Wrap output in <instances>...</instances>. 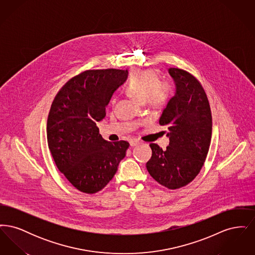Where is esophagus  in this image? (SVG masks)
<instances>
[{"label": "esophagus", "mask_w": 255, "mask_h": 255, "mask_svg": "<svg viewBox=\"0 0 255 255\" xmlns=\"http://www.w3.org/2000/svg\"><path fill=\"white\" fill-rule=\"evenodd\" d=\"M140 143H141V142H140L138 139H134V138H133V139L130 140V145L131 146L138 145V144H140Z\"/></svg>", "instance_id": "esophagus-1"}]
</instances>
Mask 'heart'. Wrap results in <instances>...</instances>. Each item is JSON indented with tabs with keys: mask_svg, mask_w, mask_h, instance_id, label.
I'll return each instance as SVG.
<instances>
[{
	"mask_svg": "<svg viewBox=\"0 0 255 255\" xmlns=\"http://www.w3.org/2000/svg\"><path fill=\"white\" fill-rule=\"evenodd\" d=\"M125 91L136 101L158 108L168 101L171 87L167 81L158 79L155 71L145 70L135 71L131 74Z\"/></svg>",
	"mask_w": 255,
	"mask_h": 255,
	"instance_id": "heart-1",
	"label": "heart"
}]
</instances>
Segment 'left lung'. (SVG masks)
Instances as JSON below:
<instances>
[{"instance_id": "8db88e82", "label": "left lung", "mask_w": 255, "mask_h": 255, "mask_svg": "<svg viewBox=\"0 0 255 255\" xmlns=\"http://www.w3.org/2000/svg\"><path fill=\"white\" fill-rule=\"evenodd\" d=\"M175 95L162 111L159 124L168 129L169 145L163 151L151 143L149 174L161 185L177 189L192 182L202 169L211 140L212 119L206 92L190 73L169 68Z\"/></svg>"}]
</instances>
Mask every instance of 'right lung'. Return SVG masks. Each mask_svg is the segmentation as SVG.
<instances>
[{
  "label": "right lung",
  "mask_w": 255,
  "mask_h": 255,
  "mask_svg": "<svg viewBox=\"0 0 255 255\" xmlns=\"http://www.w3.org/2000/svg\"><path fill=\"white\" fill-rule=\"evenodd\" d=\"M127 77L122 70L86 71L63 86L51 104L49 151L57 168L81 192L104 188L126 156L129 143L104 139L97 123L105 118L111 97Z\"/></svg>",
  "instance_id": "right-lung-1"
}]
</instances>
